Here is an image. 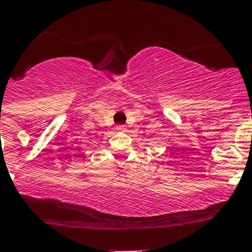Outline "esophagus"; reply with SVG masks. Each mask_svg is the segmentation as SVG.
Returning a JSON list of instances; mask_svg holds the SVG:
<instances>
[{
  "instance_id": "esophagus-1",
  "label": "esophagus",
  "mask_w": 252,
  "mask_h": 252,
  "mask_svg": "<svg viewBox=\"0 0 252 252\" xmlns=\"http://www.w3.org/2000/svg\"><path fill=\"white\" fill-rule=\"evenodd\" d=\"M117 130H120V131H126V127H125L124 125H119V126H117Z\"/></svg>"
}]
</instances>
